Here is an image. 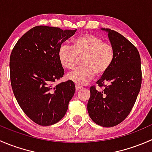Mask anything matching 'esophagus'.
I'll list each match as a JSON object with an SVG mask.
<instances>
[{
	"instance_id": "esophagus-1",
	"label": "esophagus",
	"mask_w": 152,
	"mask_h": 152,
	"mask_svg": "<svg viewBox=\"0 0 152 152\" xmlns=\"http://www.w3.org/2000/svg\"><path fill=\"white\" fill-rule=\"evenodd\" d=\"M82 88H83V87H82V86H79V85H76V91H79V90H82Z\"/></svg>"
}]
</instances>
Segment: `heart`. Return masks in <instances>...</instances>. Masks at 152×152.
<instances>
[{"label":"heart","instance_id":"1","mask_svg":"<svg viewBox=\"0 0 152 152\" xmlns=\"http://www.w3.org/2000/svg\"><path fill=\"white\" fill-rule=\"evenodd\" d=\"M58 59L61 65L71 70L76 66L77 57H82V65L67 74V79L77 85H84L94 78L108 71L115 59V50L109 42L91 34L75 38L72 46L62 45L58 50Z\"/></svg>","mask_w":152,"mask_h":152}]
</instances>
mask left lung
Segmentation results:
<instances>
[{
	"instance_id": "left-lung-1",
	"label": "left lung",
	"mask_w": 152,
	"mask_h": 152,
	"mask_svg": "<svg viewBox=\"0 0 152 152\" xmlns=\"http://www.w3.org/2000/svg\"><path fill=\"white\" fill-rule=\"evenodd\" d=\"M108 33L115 59L108 71L90 88L87 111L96 124L112 127L121 123L134 107L142 82L140 56L137 48L118 32Z\"/></svg>"
}]
</instances>
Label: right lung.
<instances>
[{
  "label": "right lung",
  "instance_id": "add662e5",
  "mask_svg": "<svg viewBox=\"0 0 152 152\" xmlns=\"http://www.w3.org/2000/svg\"><path fill=\"white\" fill-rule=\"evenodd\" d=\"M75 30L37 26L24 34L10 55V80L18 103L34 123L50 126L65 116L76 87L68 80L53 86L65 73L58 50Z\"/></svg>",
  "mask_w": 152,
  "mask_h": 152
}]
</instances>
